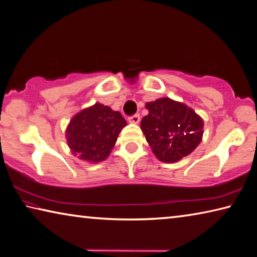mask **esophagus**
I'll list each match as a JSON object with an SVG mask.
<instances>
[{
	"label": "esophagus",
	"mask_w": 257,
	"mask_h": 257,
	"mask_svg": "<svg viewBox=\"0 0 257 257\" xmlns=\"http://www.w3.org/2000/svg\"><path fill=\"white\" fill-rule=\"evenodd\" d=\"M128 121L133 124H138L139 121H140V115H139V113H136V115L128 117Z\"/></svg>",
	"instance_id": "1"
}]
</instances>
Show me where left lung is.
Instances as JSON below:
<instances>
[{
  "label": "left lung",
  "instance_id": "8db88e82",
  "mask_svg": "<svg viewBox=\"0 0 257 257\" xmlns=\"http://www.w3.org/2000/svg\"><path fill=\"white\" fill-rule=\"evenodd\" d=\"M146 108L149 112L141 120V130L161 162H178L200 144L204 121L187 104L161 98L146 103Z\"/></svg>",
  "mask_w": 257,
  "mask_h": 257
}]
</instances>
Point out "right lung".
<instances>
[{
	"label": "right lung",
	"instance_id": "right-lung-1",
	"mask_svg": "<svg viewBox=\"0 0 257 257\" xmlns=\"http://www.w3.org/2000/svg\"><path fill=\"white\" fill-rule=\"evenodd\" d=\"M126 120L119 111L95 103L76 113L67 126V144L79 159L100 163L106 159L115 146Z\"/></svg>",
	"mask_w": 257,
	"mask_h": 257
}]
</instances>
